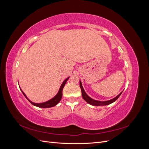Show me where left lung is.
<instances>
[{
	"label": "left lung",
	"instance_id": "8db88e82",
	"mask_svg": "<svg viewBox=\"0 0 149 149\" xmlns=\"http://www.w3.org/2000/svg\"><path fill=\"white\" fill-rule=\"evenodd\" d=\"M79 86H80V88H81V93H82V96H83V98L84 99V100L87 102L88 104H89L91 105H93V106H106V105H109L110 104L114 102V101H116L117 100H118V97L120 96V94H122L121 92L119 94H118V96H117L116 97L113 98L112 100H109V101H96V100H93V99L91 98L89 96H88V94L86 93V92L84 91V90L83 88V86H82V83H81V81H79Z\"/></svg>",
	"mask_w": 149,
	"mask_h": 149
}]
</instances>
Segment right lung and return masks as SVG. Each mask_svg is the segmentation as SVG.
Returning <instances> with one entry per match:
<instances>
[{
	"instance_id": "add662e5",
	"label": "right lung",
	"mask_w": 149,
	"mask_h": 149,
	"mask_svg": "<svg viewBox=\"0 0 149 149\" xmlns=\"http://www.w3.org/2000/svg\"><path fill=\"white\" fill-rule=\"evenodd\" d=\"M69 78H70V77L67 78L63 82V83H62L61 85V86H60V89H59V91H58V92L56 95L55 97H53L52 99H51L50 100H49V101H46V102H42V103H35V102H31L30 100H29V99L27 98V97L26 96L25 94L23 91H22V89H21V91L22 92V93L24 94V95L25 96V97L26 99H27L28 101L31 104H33V106H35L38 107H42V108L52 107H53V106H56V105L60 101L61 99V97H62V95H63V88H64V86H65V85L66 81H68V79H69Z\"/></svg>"
}]
</instances>
